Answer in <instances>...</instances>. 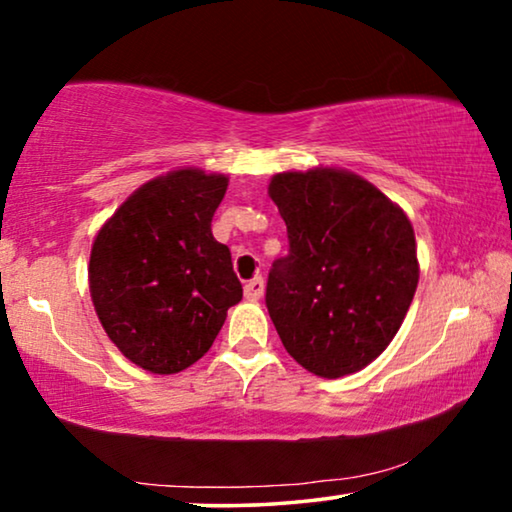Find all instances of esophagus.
I'll list each match as a JSON object with an SVG mask.
<instances>
[{"label":"esophagus","instance_id":"obj_1","mask_svg":"<svg viewBox=\"0 0 512 512\" xmlns=\"http://www.w3.org/2000/svg\"><path fill=\"white\" fill-rule=\"evenodd\" d=\"M263 291H265V281L261 274L254 279H249L247 284H244V295H247V300H258L263 295Z\"/></svg>","mask_w":512,"mask_h":512}]
</instances>
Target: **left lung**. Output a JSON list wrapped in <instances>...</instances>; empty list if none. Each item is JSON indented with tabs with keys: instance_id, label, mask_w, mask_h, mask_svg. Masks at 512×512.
Wrapping results in <instances>:
<instances>
[{
	"instance_id": "obj_1",
	"label": "left lung",
	"mask_w": 512,
	"mask_h": 512,
	"mask_svg": "<svg viewBox=\"0 0 512 512\" xmlns=\"http://www.w3.org/2000/svg\"><path fill=\"white\" fill-rule=\"evenodd\" d=\"M270 198L288 233L265 286L281 344L323 379L358 372L392 342L416 293L411 221L374 184L335 168L274 175Z\"/></svg>"
}]
</instances>
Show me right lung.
Returning <instances> with one entry per match:
<instances>
[{"label": "right lung", "instance_id": "add662e5", "mask_svg": "<svg viewBox=\"0 0 512 512\" xmlns=\"http://www.w3.org/2000/svg\"><path fill=\"white\" fill-rule=\"evenodd\" d=\"M224 175L184 168L140 187L96 235L92 302L133 365L175 374L210 351L242 300L231 249L214 240Z\"/></svg>", "mask_w": 512, "mask_h": 512}]
</instances>
